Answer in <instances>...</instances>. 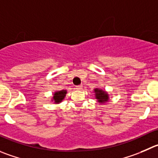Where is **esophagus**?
Returning a JSON list of instances; mask_svg holds the SVG:
<instances>
[{
  "label": "esophagus",
  "instance_id": "esophagus-1",
  "mask_svg": "<svg viewBox=\"0 0 158 158\" xmlns=\"http://www.w3.org/2000/svg\"><path fill=\"white\" fill-rule=\"evenodd\" d=\"M76 89L77 90H82L83 89V87H82V85H78V86L76 87Z\"/></svg>",
  "mask_w": 158,
  "mask_h": 158
}]
</instances>
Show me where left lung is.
<instances>
[{"label": "left lung", "instance_id": "obj_1", "mask_svg": "<svg viewBox=\"0 0 158 158\" xmlns=\"http://www.w3.org/2000/svg\"><path fill=\"white\" fill-rule=\"evenodd\" d=\"M94 97L97 99V102L100 104H104L109 101V94L107 91H104L102 88H94Z\"/></svg>", "mask_w": 158, "mask_h": 158}]
</instances>
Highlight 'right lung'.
Masks as SVG:
<instances>
[{
  "instance_id": "right-lung-1",
  "label": "right lung",
  "mask_w": 158,
  "mask_h": 158,
  "mask_svg": "<svg viewBox=\"0 0 158 158\" xmlns=\"http://www.w3.org/2000/svg\"><path fill=\"white\" fill-rule=\"evenodd\" d=\"M67 90H60V91H56L52 94V98L51 99L52 102H53L54 104H60L62 102V101L65 98L66 94H67Z\"/></svg>"
}]
</instances>
